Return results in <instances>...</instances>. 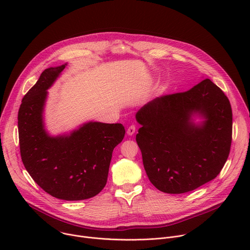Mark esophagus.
<instances>
[{
    "label": "esophagus",
    "instance_id": "1",
    "mask_svg": "<svg viewBox=\"0 0 250 250\" xmlns=\"http://www.w3.org/2000/svg\"><path fill=\"white\" fill-rule=\"evenodd\" d=\"M134 132H135V125H130V126L127 128V130H126V133H127V135H129V136L133 135Z\"/></svg>",
    "mask_w": 250,
    "mask_h": 250
}]
</instances>
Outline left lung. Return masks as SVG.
Wrapping results in <instances>:
<instances>
[{"instance_id":"left-lung-1","label":"left lung","mask_w":250,"mask_h":250,"mask_svg":"<svg viewBox=\"0 0 250 250\" xmlns=\"http://www.w3.org/2000/svg\"><path fill=\"white\" fill-rule=\"evenodd\" d=\"M136 142L150 182L182 194L211 181L230 149L232 112L228 97L209 79L184 93L156 98L136 113Z\"/></svg>"}]
</instances>
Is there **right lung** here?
I'll return each mask as SVG.
<instances>
[{
  "label": "right lung",
  "mask_w": 250,
  "mask_h": 250,
  "mask_svg": "<svg viewBox=\"0 0 250 250\" xmlns=\"http://www.w3.org/2000/svg\"><path fill=\"white\" fill-rule=\"evenodd\" d=\"M67 63L49 67L25 94L18 125L22 163L34 182L60 200L80 201L98 195L105 186L114 148L124 139L122 124L88 122L57 135L44 123L47 90Z\"/></svg>",
  "instance_id": "1"
}]
</instances>
